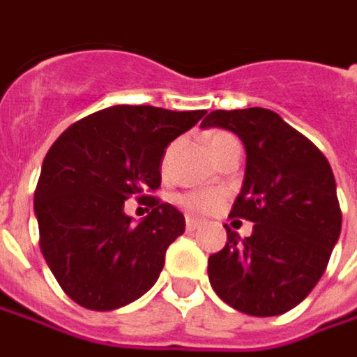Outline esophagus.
Returning <instances> with one entry per match:
<instances>
[{
  "label": "esophagus",
  "instance_id": "34e87169",
  "mask_svg": "<svg viewBox=\"0 0 357 357\" xmlns=\"http://www.w3.org/2000/svg\"><path fill=\"white\" fill-rule=\"evenodd\" d=\"M199 224H202V220H198V218H192V216H188V218H185V228H188L190 232H192V230H196Z\"/></svg>",
  "mask_w": 357,
  "mask_h": 357
}]
</instances>
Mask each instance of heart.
Listing matches in <instances>:
<instances>
[{"label":"heart","instance_id":"1","mask_svg":"<svg viewBox=\"0 0 357 357\" xmlns=\"http://www.w3.org/2000/svg\"><path fill=\"white\" fill-rule=\"evenodd\" d=\"M234 141H236L234 135H230V133H226V131H214V133H210V137H208V143H210L214 155H218L226 145H230V143H234ZM174 151H176V143L169 145L167 151H165V155H163V163H161L163 169L169 165ZM220 192L204 190V192H190V194H185V196L181 198V204H183L190 212H210V210H214V208L220 204Z\"/></svg>","mask_w":357,"mask_h":357}]
</instances>
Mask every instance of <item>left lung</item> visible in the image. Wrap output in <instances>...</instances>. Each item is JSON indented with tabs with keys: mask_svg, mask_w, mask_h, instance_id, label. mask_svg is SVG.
<instances>
[{
	"mask_svg": "<svg viewBox=\"0 0 357 357\" xmlns=\"http://www.w3.org/2000/svg\"><path fill=\"white\" fill-rule=\"evenodd\" d=\"M202 127L241 137L246 172L230 218L255 222L208 259V279L224 303L273 317L297 307L321 279L342 232L335 178L325 155L268 109L212 111Z\"/></svg>",
	"mask_w": 357,
	"mask_h": 357,
	"instance_id": "8db88e82",
	"label": "left lung"
}]
</instances>
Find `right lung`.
<instances>
[{"mask_svg": "<svg viewBox=\"0 0 357 357\" xmlns=\"http://www.w3.org/2000/svg\"><path fill=\"white\" fill-rule=\"evenodd\" d=\"M206 111L116 105L84 116L54 141L33 194L40 250L62 291L80 307L113 311L147 293L183 214L149 192L161 183L165 147ZM152 212L133 225L124 202Z\"/></svg>", "mask_w": 357, "mask_h": 357, "instance_id": "right-lung-1", "label": "right lung"}]
</instances>
